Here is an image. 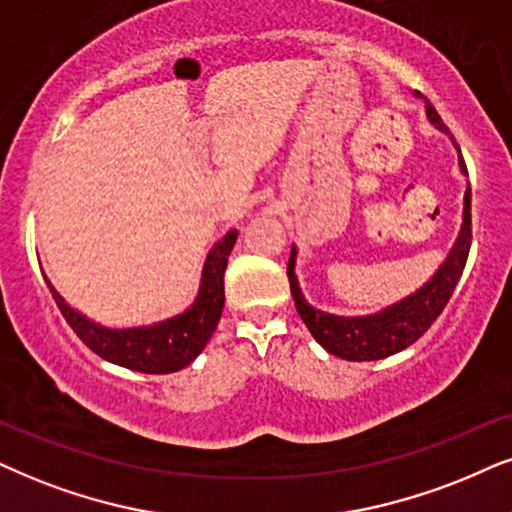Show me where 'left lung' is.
I'll return each mask as SVG.
<instances>
[{
    "instance_id": "8db88e82",
    "label": "left lung",
    "mask_w": 512,
    "mask_h": 512,
    "mask_svg": "<svg viewBox=\"0 0 512 512\" xmlns=\"http://www.w3.org/2000/svg\"><path fill=\"white\" fill-rule=\"evenodd\" d=\"M425 113L428 120L439 129L449 127L444 125L439 113L435 111L430 101H425ZM461 167L465 170V163L461 160ZM472 241V222H470V189L465 191V208H463V226L458 241L451 250V255L446 257L442 269L432 276L430 283H425L418 293H413L406 300H401L392 307H387L385 312L373 314V316H333L326 312H319L312 304L304 300L297 286L295 278V248L290 250L288 260V281H290V293H293L297 314L304 321V326L309 328V333L314 335V340L321 347H326L328 352L335 357L347 359V361H373V359H385L392 354L401 352L409 345H413L420 335H423L432 323L437 321V316L444 312L446 302L454 295V288L461 278L465 262H468Z\"/></svg>"
}]
</instances>
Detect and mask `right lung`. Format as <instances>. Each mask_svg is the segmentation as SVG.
Instances as JSON below:
<instances>
[{
  "label": "right lung",
  "mask_w": 512,
  "mask_h": 512,
  "mask_svg": "<svg viewBox=\"0 0 512 512\" xmlns=\"http://www.w3.org/2000/svg\"><path fill=\"white\" fill-rule=\"evenodd\" d=\"M236 238L238 231H229L210 250L203 267L200 295L193 307L170 321L155 323L148 328L111 331V328L96 326L82 314H77L75 309H70L49 281L47 286L68 326L101 359L139 373H174L189 366L215 333L224 307V271Z\"/></svg>",
  "instance_id": "add662e5"
}]
</instances>
